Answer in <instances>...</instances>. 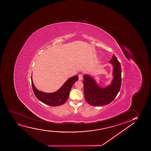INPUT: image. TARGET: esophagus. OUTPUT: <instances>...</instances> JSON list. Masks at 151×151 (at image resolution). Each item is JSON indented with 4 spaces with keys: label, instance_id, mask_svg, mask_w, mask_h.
<instances>
[{
    "label": "esophagus",
    "instance_id": "obj_1",
    "mask_svg": "<svg viewBox=\"0 0 151 151\" xmlns=\"http://www.w3.org/2000/svg\"><path fill=\"white\" fill-rule=\"evenodd\" d=\"M78 79L80 81H81L83 79V75L82 74H79L78 75Z\"/></svg>",
    "mask_w": 151,
    "mask_h": 151
}]
</instances>
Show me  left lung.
<instances>
[{
    "mask_svg": "<svg viewBox=\"0 0 151 151\" xmlns=\"http://www.w3.org/2000/svg\"><path fill=\"white\" fill-rule=\"evenodd\" d=\"M109 63L112 65L113 78L111 83L106 86L101 87L93 76L83 75V83L85 99L92 106H103L109 104L119 92L122 84L120 63L114 54Z\"/></svg>",
    "mask_w": 151,
    "mask_h": 151,
    "instance_id": "8db88e82",
    "label": "left lung"
}]
</instances>
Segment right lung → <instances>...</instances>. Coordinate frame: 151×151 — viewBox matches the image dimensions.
Wrapping results in <instances>:
<instances>
[{
    "mask_svg": "<svg viewBox=\"0 0 151 151\" xmlns=\"http://www.w3.org/2000/svg\"><path fill=\"white\" fill-rule=\"evenodd\" d=\"M78 76H72L68 78L64 84L53 93H46L39 91L36 88L31 76L32 85L33 91L37 99L44 104L52 106H60L64 104L69 97L71 87L75 82L78 81Z\"/></svg>",
    "mask_w": 151,
    "mask_h": 151,
    "instance_id": "1",
    "label": "right lung"
}]
</instances>
